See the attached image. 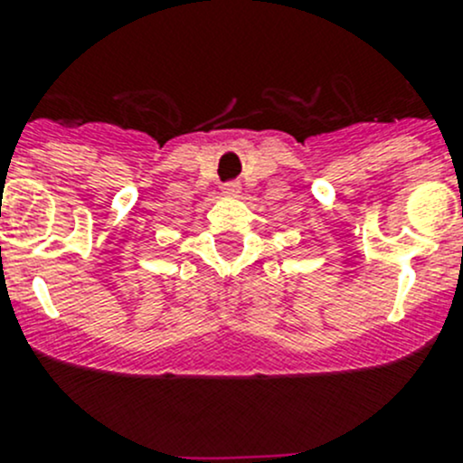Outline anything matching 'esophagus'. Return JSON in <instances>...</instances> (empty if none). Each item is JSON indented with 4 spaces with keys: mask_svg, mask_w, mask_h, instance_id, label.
I'll use <instances>...</instances> for the list:
<instances>
[{
    "mask_svg": "<svg viewBox=\"0 0 463 463\" xmlns=\"http://www.w3.org/2000/svg\"><path fill=\"white\" fill-rule=\"evenodd\" d=\"M240 193H241V185L240 184H226L222 188V194H223V197H228V199L240 197Z\"/></svg>",
    "mask_w": 463,
    "mask_h": 463,
    "instance_id": "obj_1",
    "label": "esophagus"
}]
</instances>
